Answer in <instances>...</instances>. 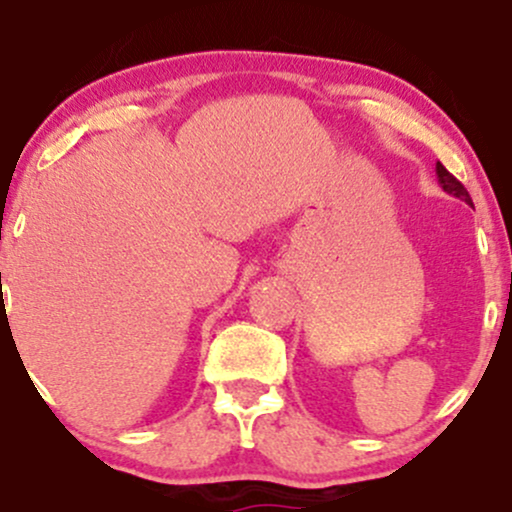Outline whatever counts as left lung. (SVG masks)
I'll return each instance as SVG.
<instances>
[{
	"label": "left lung",
	"instance_id": "left-lung-1",
	"mask_svg": "<svg viewBox=\"0 0 512 512\" xmlns=\"http://www.w3.org/2000/svg\"><path fill=\"white\" fill-rule=\"evenodd\" d=\"M436 175H438V185L443 187V192H448L450 197H457V199H462V202H467V204H472V197H469V192L464 190V185L460 180L455 178V175L450 173L448 168L443 166V163H436ZM474 207V204H472Z\"/></svg>",
	"mask_w": 512,
	"mask_h": 512
}]
</instances>
